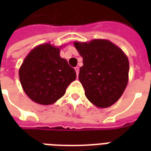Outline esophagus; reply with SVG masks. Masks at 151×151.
<instances>
[{
  "instance_id": "34e87169",
  "label": "esophagus",
  "mask_w": 151,
  "mask_h": 151,
  "mask_svg": "<svg viewBox=\"0 0 151 151\" xmlns=\"http://www.w3.org/2000/svg\"><path fill=\"white\" fill-rule=\"evenodd\" d=\"M74 69H75V71H76V73H77V76H78V73H79V68H78V67H75Z\"/></svg>"
}]
</instances>
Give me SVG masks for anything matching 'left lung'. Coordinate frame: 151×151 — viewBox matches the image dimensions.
I'll return each instance as SVG.
<instances>
[{
	"label": "left lung",
	"instance_id": "1",
	"mask_svg": "<svg viewBox=\"0 0 151 151\" xmlns=\"http://www.w3.org/2000/svg\"><path fill=\"white\" fill-rule=\"evenodd\" d=\"M83 58L78 78L85 95L98 108H108L120 98L129 80V63L120 47L106 40L74 42Z\"/></svg>",
	"mask_w": 151,
	"mask_h": 151
}]
</instances>
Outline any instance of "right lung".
Segmentation results:
<instances>
[{
  "mask_svg": "<svg viewBox=\"0 0 151 151\" xmlns=\"http://www.w3.org/2000/svg\"><path fill=\"white\" fill-rule=\"evenodd\" d=\"M22 89L31 100L43 105L52 104L65 95L76 79V72L60 48L44 43L31 50L19 69Z\"/></svg>",
  "mask_w": 151,
  "mask_h": 151,
  "instance_id": "obj_1",
  "label": "right lung"
}]
</instances>
